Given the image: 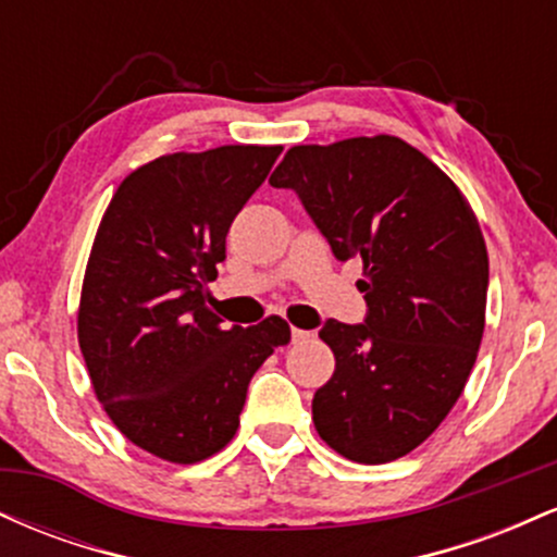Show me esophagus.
Masks as SVG:
<instances>
[{
    "label": "esophagus",
    "instance_id": "1",
    "mask_svg": "<svg viewBox=\"0 0 557 557\" xmlns=\"http://www.w3.org/2000/svg\"><path fill=\"white\" fill-rule=\"evenodd\" d=\"M311 337V332H306V330H298V327H293L290 330V341L293 343H306Z\"/></svg>",
    "mask_w": 557,
    "mask_h": 557
}]
</instances>
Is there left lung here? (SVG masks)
Returning a JSON list of instances; mask_svg holds the SVG:
<instances>
[{
	"label": "left lung",
	"mask_w": 557,
	"mask_h": 557,
	"mask_svg": "<svg viewBox=\"0 0 557 557\" xmlns=\"http://www.w3.org/2000/svg\"><path fill=\"white\" fill-rule=\"evenodd\" d=\"M296 190L335 259H361V324L327 319L335 374L317 389L319 437L387 463L424 443L461 398L487 309L490 261L458 185L395 136L293 146L272 172Z\"/></svg>",
	"instance_id": "8db88e82"
}]
</instances>
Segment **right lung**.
<instances>
[{"instance_id":"add662e5","label":"right lung","mask_w":557,"mask_h":557,"mask_svg":"<svg viewBox=\"0 0 557 557\" xmlns=\"http://www.w3.org/2000/svg\"><path fill=\"white\" fill-rule=\"evenodd\" d=\"M283 146L159 157L120 183L96 230L78 343L112 424L151 456L196 463L240 424L248 382L290 341L285 319L225 327L207 283L235 214Z\"/></svg>"}]
</instances>
